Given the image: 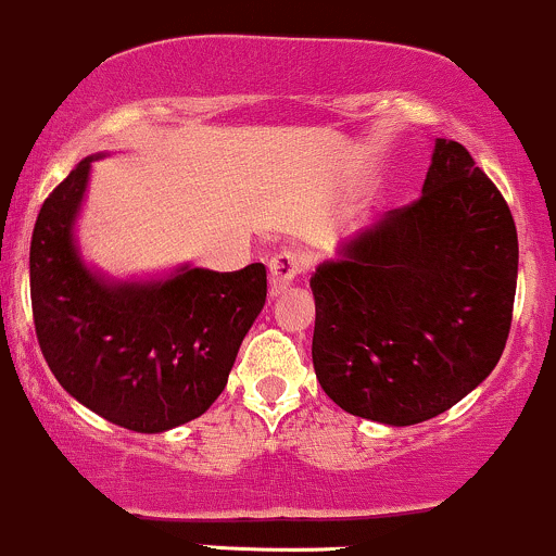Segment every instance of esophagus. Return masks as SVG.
<instances>
[{
    "mask_svg": "<svg viewBox=\"0 0 556 556\" xmlns=\"http://www.w3.org/2000/svg\"><path fill=\"white\" fill-rule=\"evenodd\" d=\"M306 271V258H303L298 250L282 248L279 253L271 255L268 261V279H271V288L274 292H279L285 285H290L298 274Z\"/></svg>",
    "mask_w": 556,
    "mask_h": 556,
    "instance_id": "1",
    "label": "esophagus"
}]
</instances>
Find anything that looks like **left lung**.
<instances>
[{
	"label": "left lung",
	"mask_w": 556,
	"mask_h": 556,
	"mask_svg": "<svg viewBox=\"0 0 556 556\" xmlns=\"http://www.w3.org/2000/svg\"><path fill=\"white\" fill-rule=\"evenodd\" d=\"M517 229L459 142L438 139L414 203L316 268V380L340 408L386 425L438 417L491 375L511 327Z\"/></svg>",
	"instance_id": "1"
}]
</instances>
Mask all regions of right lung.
<instances>
[{
  "mask_svg": "<svg viewBox=\"0 0 556 556\" xmlns=\"http://www.w3.org/2000/svg\"><path fill=\"white\" fill-rule=\"evenodd\" d=\"M89 157L41 203L30 237V308L52 375L108 422L163 432L208 412L255 316L266 268H181L166 282L108 285L78 261L71 224Z\"/></svg>",
  "mask_w": 556,
  "mask_h": 556,
  "instance_id": "1",
  "label": "right lung"
}]
</instances>
